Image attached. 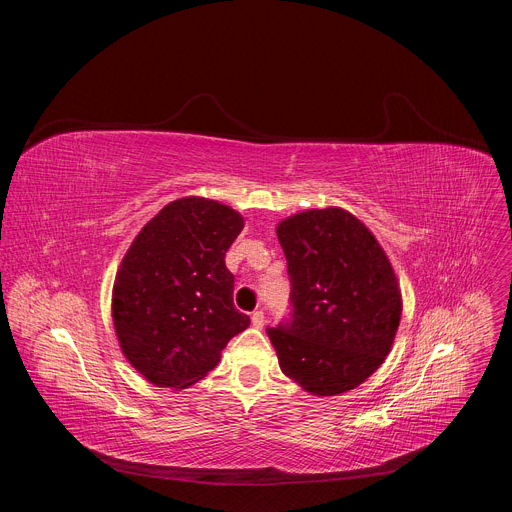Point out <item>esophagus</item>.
I'll return each instance as SVG.
<instances>
[{
  "instance_id": "obj_1",
  "label": "esophagus",
  "mask_w": 512,
  "mask_h": 512,
  "mask_svg": "<svg viewBox=\"0 0 512 512\" xmlns=\"http://www.w3.org/2000/svg\"><path fill=\"white\" fill-rule=\"evenodd\" d=\"M251 322H253L255 328H263V324H265V314H263V310H255V312L251 314Z\"/></svg>"
}]
</instances>
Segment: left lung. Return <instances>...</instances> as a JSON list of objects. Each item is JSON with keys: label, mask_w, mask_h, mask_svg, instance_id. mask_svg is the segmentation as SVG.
Returning <instances> with one entry per match:
<instances>
[{"label": "left lung", "mask_w": 512, "mask_h": 512, "mask_svg": "<svg viewBox=\"0 0 512 512\" xmlns=\"http://www.w3.org/2000/svg\"><path fill=\"white\" fill-rule=\"evenodd\" d=\"M277 239L291 312L267 334L281 371L318 397L358 387L383 364L401 320V291L385 251L342 208L289 216Z\"/></svg>", "instance_id": "8db88e82"}]
</instances>
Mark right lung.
Masks as SVG:
<instances>
[{
  "label": "right lung",
  "mask_w": 512,
  "mask_h": 512,
  "mask_svg": "<svg viewBox=\"0 0 512 512\" xmlns=\"http://www.w3.org/2000/svg\"><path fill=\"white\" fill-rule=\"evenodd\" d=\"M243 231L233 208L188 196L164 206L125 253L113 287V324L125 358L150 383L186 389L249 326L233 304L225 255Z\"/></svg>",
  "instance_id": "obj_1"
}]
</instances>
